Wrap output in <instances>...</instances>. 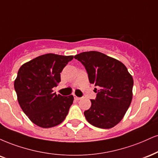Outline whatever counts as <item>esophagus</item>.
Masks as SVG:
<instances>
[{"mask_svg":"<svg viewBox=\"0 0 158 158\" xmlns=\"http://www.w3.org/2000/svg\"><path fill=\"white\" fill-rule=\"evenodd\" d=\"M74 99L78 101V100H80L81 98L80 97H78V96H76V95H74Z\"/></svg>","mask_w":158,"mask_h":158,"instance_id":"esophagus-1","label":"esophagus"}]
</instances>
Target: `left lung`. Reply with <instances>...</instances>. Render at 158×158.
<instances>
[{
  "label": "left lung",
  "instance_id": "left-lung-1",
  "mask_svg": "<svg viewBox=\"0 0 158 158\" xmlns=\"http://www.w3.org/2000/svg\"><path fill=\"white\" fill-rule=\"evenodd\" d=\"M74 58L85 66L90 84L97 87L96 99L84 112L87 121L98 128L115 127L132 102V77L122 62L98 51L82 52Z\"/></svg>",
  "mask_w": 158,
  "mask_h": 158
}]
</instances>
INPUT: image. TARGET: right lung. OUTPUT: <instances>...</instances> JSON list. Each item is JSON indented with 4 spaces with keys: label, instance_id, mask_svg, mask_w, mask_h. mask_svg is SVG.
Masks as SVG:
<instances>
[{
    "label": "right lung",
    "instance_id": "add662e5",
    "mask_svg": "<svg viewBox=\"0 0 158 158\" xmlns=\"http://www.w3.org/2000/svg\"><path fill=\"white\" fill-rule=\"evenodd\" d=\"M73 56L46 54L26 62L15 80L18 103L35 124L50 128L60 124L67 116L73 96L53 92L61 81L60 73Z\"/></svg>",
    "mask_w": 158,
    "mask_h": 158
}]
</instances>
